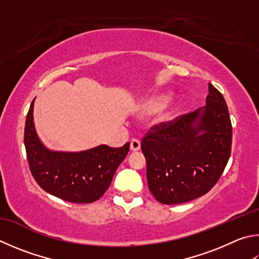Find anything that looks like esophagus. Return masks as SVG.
<instances>
[{
  "instance_id": "esophagus-1",
  "label": "esophagus",
  "mask_w": 259,
  "mask_h": 259,
  "mask_svg": "<svg viewBox=\"0 0 259 259\" xmlns=\"http://www.w3.org/2000/svg\"><path fill=\"white\" fill-rule=\"evenodd\" d=\"M130 149L133 152H137V150L140 149V142L138 139H133L130 142Z\"/></svg>"
}]
</instances>
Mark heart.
<instances>
[{
  "label": "heart",
  "mask_w": 259,
  "mask_h": 259,
  "mask_svg": "<svg viewBox=\"0 0 259 259\" xmlns=\"http://www.w3.org/2000/svg\"><path fill=\"white\" fill-rule=\"evenodd\" d=\"M168 98L170 97H168L167 95H162V96H157V97L152 98V100H149L144 105V111L148 114L157 113V112L162 111L164 109V106H165L166 103L168 102ZM179 111H180V107L179 106L173 107V109H171L170 111H167L166 113L163 114L162 120L163 121H171L172 119H175V117L178 115Z\"/></svg>",
  "instance_id": "obj_1"
}]
</instances>
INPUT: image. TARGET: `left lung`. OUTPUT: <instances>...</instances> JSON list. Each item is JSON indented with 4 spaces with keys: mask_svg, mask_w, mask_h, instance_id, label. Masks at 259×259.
Wrapping results in <instances>:
<instances>
[{
    "mask_svg": "<svg viewBox=\"0 0 259 259\" xmlns=\"http://www.w3.org/2000/svg\"><path fill=\"white\" fill-rule=\"evenodd\" d=\"M206 105L154 125L142 140L148 188L162 204L203 196L222 176L231 154L232 125L222 94L208 83Z\"/></svg>",
    "mask_w": 259,
    "mask_h": 259,
    "instance_id": "1",
    "label": "left lung"
}]
</instances>
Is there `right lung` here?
Wrapping results in <instances>:
<instances>
[{
    "instance_id": "obj_1",
    "label": "right lung",
    "mask_w": 259,
    "mask_h": 259,
    "mask_svg": "<svg viewBox=\"0 0 259 259\" xmlns=\"http://www.w3.org/2000/svg\"><path fill=\"white\" fill-rule=\"evenodd\" d=\"M34 102L25 125V147L32 177L41 189L70 203L89 204L104 195L117 166L125 158L130 144L113 148L100 145L77 153L46 148L36 134Z\"/></svg>"
}]
</instances>
